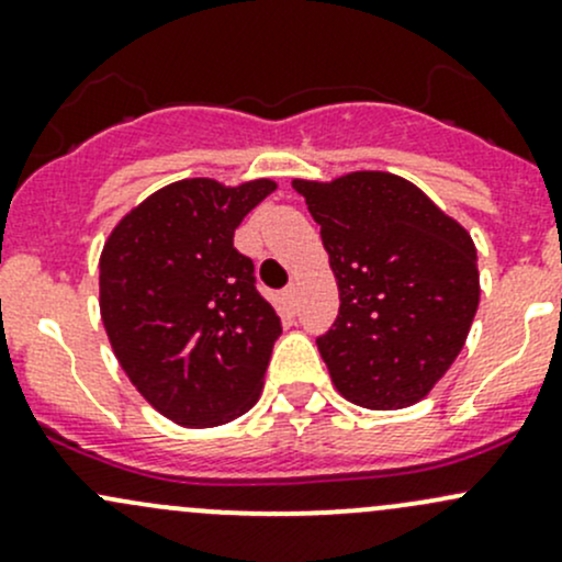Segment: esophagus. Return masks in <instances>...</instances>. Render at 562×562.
Masks as SVG:
<instances>
[{
	"label": "esophagus",
	"mask_w": 562,
	"mask_h": 562,
	"mask_svg": "<svg viewBox=\"0 0 562 562\" xmlns=\"http://www.w3.org/2000/svg\"><path fill=\"white\" fill-rule=\"evenodd\" d=\"M282 302H285V307L291 310H296V285H288L285 291H282Z\"/></svg>",
	"instance_id": "1"
}]
</instances>
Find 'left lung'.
Instances as JSON below:
<instances>
[{
  "instance_id": "1",
  "label": "left lung",
  "mask_w": 562,
  "mask_h": 562,
  "mask_svg": "<svg viewBox=\"0 0 562 562\" xmlns=\"http://www.w3.org/2000/svg\"><path fill=\"white\" fill-rule=\"evenodd\" d=\"M321 225L339 315L317 350L334 386L370 411L416 405L446 375L479 310L468 231L386 171L293 179Z\"/></svg>"
}]
</instances>
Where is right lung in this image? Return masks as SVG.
Here are the masks:
<instances>
[{"instance_id": "add662e5", "label": "right lung", "mask_w": 562, "mask_h": 562, "mask_svg": "<svg viewBox=\"0 0 562 562\" xmlns=\"http://www.w3.org/2000/svg\"><path fill=\"white\" fill-rule=\"evenodd\" d=\"M277 184L181 179L124 214L100 255V315L130 383L181 427L258 402L282 334L234 231Z\"/></svg>"}]
</instances>
